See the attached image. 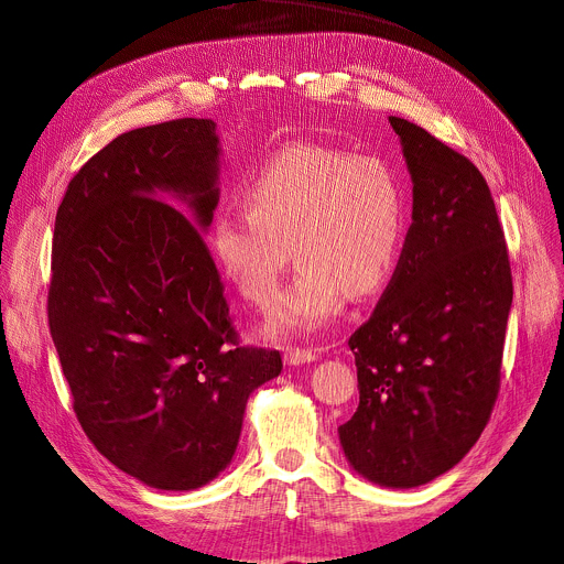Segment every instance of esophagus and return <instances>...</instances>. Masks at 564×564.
Wrapping results in <instances>:
<instances>
[{
    "instance_id": "34e87169",
    "label": "esophagus",
    "mask_w": 564,
    "mask_h": 564,
    "mask_svg": "<svg viewBox=\"0 0 564 564\" xmlns=\"http://www.w3.org/2000/svg\"><path fill=\"white\" fill-rule=\"evenodd\" d=\"M284 364L286 366H302V364H312L318 359L316 350H300V348H286L284 350Z\"/></svg>"
}]
</instances>
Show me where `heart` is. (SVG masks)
Masks as SVG:
<instances>
[{"instance_id":"obj_1","label":"heart","mask_w":564,"mask_h":564,"mask_svg":"<svg viewBox=\"0 0 564 564\" xmlns=\"http://www.w3.org/2000/svg\"><path fill=\"white\" fill-rule=\"evenodd\" d=\"M243 203L214 216L209 248L254 305L273 295L291 250L300 267L275 295V334L321 329L340 312L343 295L379 293L400 264L406 187L381 158L291 142L250 171Z\"/></svg>"}]
</instances>
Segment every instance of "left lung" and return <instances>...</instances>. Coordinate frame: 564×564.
Masks as SVG:
<instances>
[{"mask_svg": "<svg viewBox=\"0 0 564 564\" xmlns=\"http://www.w3.org/2000/svg\"><path fill=\"white\" fill-rule=\"evenodd\" d=\"M388 121L413 181V224L372 316L348 340L359 406L338 438L368 481L415 488L452 469L490 420L512 275L481 171L417 123Z\"/></svg>", "mask_w": 564, "mask_h": 564, "instance_id": "8db88e82", "label": "left lung"}]
</instances>
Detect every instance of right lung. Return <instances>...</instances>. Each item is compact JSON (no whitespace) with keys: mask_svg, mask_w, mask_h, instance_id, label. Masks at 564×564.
Instances as JSON below:
<instances>
[{"mask_svg":"<svg viewBox=\"0 0 564 564\" xmlns=\"http://www.w3.org/2000/svg\"><path fill=\"white\" fill-rule=\"evenodd\" d=\"M214 128L185 117L115 138L54 226L47 316L74 413L99 454L160 490L219 476L250 393L282 370L278 350L239 343L200 235L219 205Z\"/></svg>","mask_w":564,"mask_h":564,"instance_id":"1","label":"right lung"}]
</instances>
